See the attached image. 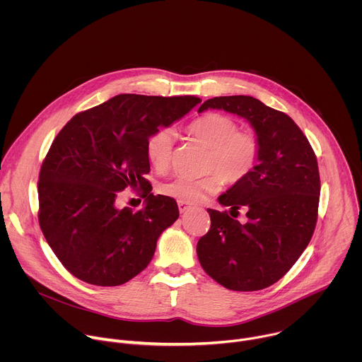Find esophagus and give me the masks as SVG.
Masks as SVG:
<instances>
[{"instance_id": "1", "label": "esophagus", "mask_w": 362, "mask_h": 362, "mask_svg": "<svg viewBox=\"0 0 362 362\" xmlns=\"http://www.w3.org/2000/svg\"><path fill=\"white\" fill-rule=\"evenodd\" d=\"M177 206H179V212H180V214H185V212H187V211L190 209V204H189V203H185V202H179Z\"/></svg>"}]
</instances>
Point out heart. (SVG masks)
<instances>
[{
	"mask_svg": "<svg viewBox=\"0 0 362 362\" xmlns=\"http://www.w3.org/2000/svg\"><path fill=\"white\" fill-rule=\"evenodd\" d=\"M189 133L209 148L202 177L177 176L160 185V192L177 202L194 203L216 193L223 182L238 185L243 182L259 162L261 143L252 132L238 130L235 120L225 115H204L189 126ZM175 144V132L169 127L153 132L146 141V154L150 165L163 172L169 168ZM213 172L211 173L210 170Z\"/></svg>",
	"mask_w": 362,
	"mask_h": 362,
	"instance_id": "1",
	"label": "heart"
}]
</instances>
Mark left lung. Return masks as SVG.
<instances>
[{"label": "left lung", "mask_w": 362, "mask_h": 362, "mask_svg": "<svg viewBox=\"0 0 362 362\" xmlns=\"http://www.w3.org/2000/svg\"><path fill=\"white\" fill-rule=\"evenodd\" d=\"M219 109L246 119L261 143L259 162L240 183L219 196L230 215L208 209L211 229L197 242L202 268L232 291H259L278 282L311 240L321 180L315 153L285 113L250 95L206 100L199 112Z\"/></svg>", "instance_id": "obj_1"}]
</instances>
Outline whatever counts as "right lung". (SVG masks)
Returning <instances> with one entry per match:
<instances>
[{
  "label": "right lung",
  "mask_w": 362,
  "mask_h": 362,
  "mask_svg": "<svg viewBox=\"0 0 362 362\" xmlns=\"http://www.w3.org/2000/svg\"><path fill=\"white\" fill-rule=\"evenodd\" d=\"M199 97L119 94L77 113L56 136L38 176V222L63 267L97 286L123 285L151 261L177 203L153 196L144 175L148 136L182 119ZM126 187L142 190L143 210L115 208Z\"/></svg>",
  "instance_id": "obj_1"
}]
</instances>
